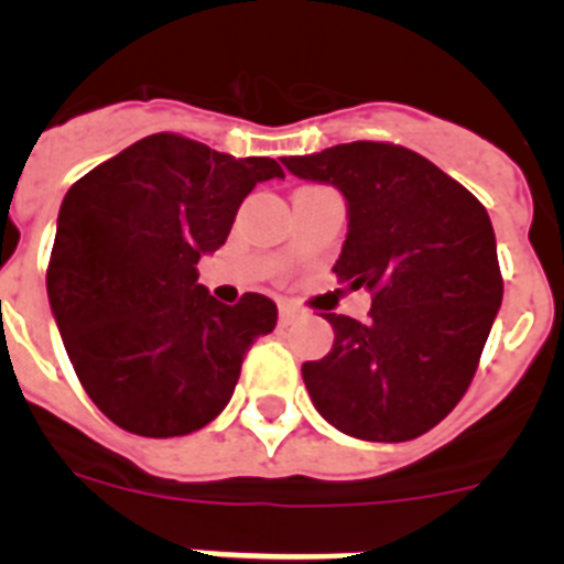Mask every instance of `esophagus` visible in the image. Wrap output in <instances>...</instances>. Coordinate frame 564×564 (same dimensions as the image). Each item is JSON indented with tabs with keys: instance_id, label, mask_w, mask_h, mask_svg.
I'll list each match as a JSON object with an SVG mask.
<instances>
[{
	"instance_id": "obj_1",
	"label": "esophagus",
	"mask_w": 564,
	"mask_h": 564,
	"mask_svg": "<svg viewBox=\"0 0 564 564\" xmlns=\"http://www.w3.org/2000/svg\"><path fill=\"white\" fill-rule=\"evenodd\" d=\"M302 316H305V311L291 305V302H282V305H279V325H293V322H299Z\"/></svg>"
}]
</instances>
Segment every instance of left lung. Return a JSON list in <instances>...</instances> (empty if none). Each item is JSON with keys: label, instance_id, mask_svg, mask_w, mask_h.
Returning a JSON list of instances; mask_svg holds the SVG:
<instances>
[{"label": "left lung", "instance_id": "8db88e82", "mask_svg": "<svg viewBox=\"0 0 564 564\" xmlns=\"http://www.w3.org/2000/svg\"><path fill=\"white\" fill-rule=\"evenodd\" d=\"M347 200L336 276L372 293L367 322L327 313L333 350L302 364L318 415L358 441L430 432L466 395L502 302L497 239L475 194L395 143L282 158Z\"/></svg>", "mask_w": 564, "mask_h": 564}]
</instances>
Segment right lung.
Instances as JSON below:
<instances>
[{"instance_id": "right-lung-1", "label": "right lung", "mask_w": 564, "mask_h": 564, "mask_svg": "<svg viewBox=\"0 0 564 564\" xmlns=\"http://www.w3.org/2000/svg\"><path fill=\"white\" fill-rule=\"evenodd\" d=\"M271 158H231L158 132L73 183L58 212L47 296L78 381L98 410L143 437L203 430L226 410L253 338L276 305H223L197 262L228 239Z\"/></svg>"}]
</instances>
